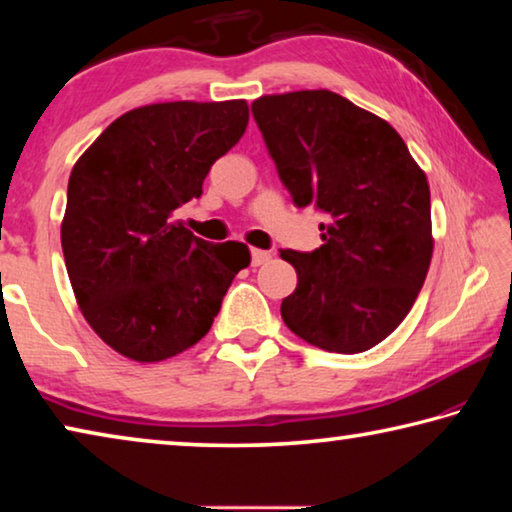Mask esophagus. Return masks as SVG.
I'll return each mask as SVG.
<instances>
[{
  "mask_svg": "<svg viewBox=\"0 0 512 512\" xmlns=\"http://www.w3.org/2000/svg\"><path fill=\"white\" fill-rule=\"evenodd\" d=\"M250 262H253V266H262V264H266L268 259H271V253H268V250H259V248H253V253H250Z\"/></svg>",
  "mask_w": 512,
  "mask_h": 512,
  "instance_id": "1",
  "label": "esophagus"
}]
</instances>
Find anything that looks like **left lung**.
<instances>
[{"label":"left lung","instance_id":"left-lung-1","mask_svg":"<svg viewBox=\"0 0 512 512\" xmlns=\"http://www.w3.org/2000/svg\"><path fill=\"white\" fill-rule=\"evenodd\" d=\"M250 108L293 203L327 214L323 246L280 253L298 273L284 323L327 352L375 348L409 314L429 271L427 176L388 121L336 92L266 94Z\"/></svg>","mask_w":512,"mask_h":512}]
</instances>
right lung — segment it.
I'll list each match as a JSON object with an SVG mask.
<instances>
[{
    "instance_id": "1",
    "label": "right lung",
    "mask_w": 512,
    "mask_h": 512,
    "mask_svg": "<svg viewBox=\"0 0 512 512\" xmlns=\"http://www.w3.org/2000/svg\"><path fill=\"white\" fill-rule=\"evenodd\" d=\"M246 126L244 99L151 103L76 160L60 225L67 275L85 320L124 357L153 363L192 348L250 264L246 244H210L173 221Z\"/></svg>"
}]
</instances>
